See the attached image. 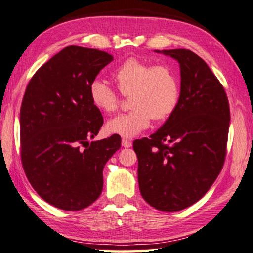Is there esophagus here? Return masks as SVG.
Wrapping results in <instances>:
<instances>
[{
    "label": "esophagus",
    "mask_w": 253,
    "mask_h": 253,
    "mask_svg": "<svg viewBox=\"0 0 253 253\" xmlns=\"http://www.w3.org/2000/svg\"><path fill=\"white\" fill-rule=\"evenodd\" d=\"M122 144H123L124 147H131V145H133L130 141H128V139H125V138H124L122 141Z\"/></svg>",
    "instance_id": "obj_1"
}]
</instances>
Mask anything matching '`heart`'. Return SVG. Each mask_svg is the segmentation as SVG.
Instances as JSON below:
<instances>
[{"label":"heart","instance_id":"b5f03b06","mask_svg":"<svg viewBox=\"0 0 253 253\" xmlns=\"http://www.w3.org/2000/svg\"><path fill=\"white\" fill-rule=\"evenodd\" d=\"M112 78L123 93H131V110L107 123L109 134L133 138L151 125L152 118L159 122L169 118L178 106L179 79L168 66L129 58L112 72ZM89 97L92 105L105 114L114 112L118 107L117 94L100 79L90 83Z\"/></svg>","mask_w":253,"mask_h":253}]
</instances>
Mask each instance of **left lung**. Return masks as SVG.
Wrapping results in <instances>:
<instances>
[{
	"mask_svg": "<svg viewBox=\"0 0 253 253\" xmlns=\"http://www.w3.org/2000/svg\"><path fill=\"white\" fill-rule=\"evenodd\" d=\"M180 65V98L166 123L136 139L139 191L162 211H178L203 197L222 170L230 127L225 91L207 64L188 49L155 50Z\"/></svg>",
	"mask_w": 253,
	"mask_h": 253,
	"instance_id": "left-lung-1",
	"label": "left lung"
}]
</instances>
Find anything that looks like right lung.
<instances>
[{
  "label": "right lung",
  "mask_w": 253,
  "mask_h": 253,
  "mask_svg": "<svg viewBox=\"0 0 253 253\" xmlns=\"http://www.w3.org/2000/svg\"><path fill=\"white\" fill-rule=\"evenodd\" d=\"M114 57L106 51L69 46L36 72L20 109L23 170L45 202L81 211L99 198L102 171L120 148L112 135L92 141L103 124L89 85Z\"/></svg>",
  "instance_id": "add662e5"
}]
</instances>
